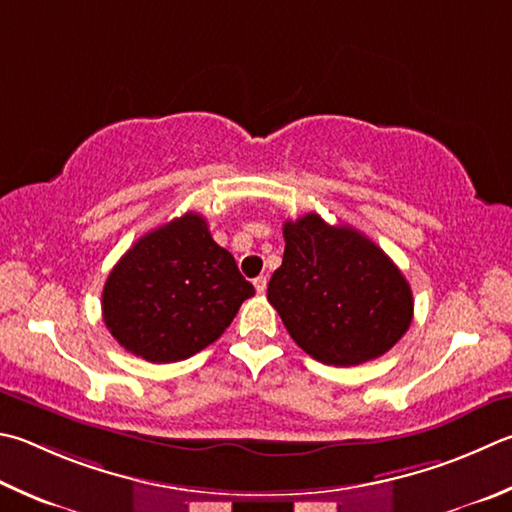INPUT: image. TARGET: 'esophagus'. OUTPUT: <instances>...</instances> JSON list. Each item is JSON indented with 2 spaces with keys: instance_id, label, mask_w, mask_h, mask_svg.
<instances>
[{
  "instance_id": "obj_1",
  "label": "esophagus",
  "mask_w": 512,
  "mask_h": 512,
  "mask_svg": "<svg viewBox=\"0 0 512 512\" xmlns=\"http://www.w3.org/2000/svg\"><path fill=\"white\" fill-rule=\"evenodd\" d=\"M253 284H255V291H257V293H264V291H266V286H268L266 275H259V277H255Z\"/></svg>"
}]
</instances>
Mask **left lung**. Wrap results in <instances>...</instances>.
Instances as JSON below:
<instances>
[{
    "instance_id": "obj_1",
    "label": "left lung",
    "mask_w": 512,
    "mask_h": 512,
    "mask_svg": "<svg viewBox=\"0 0 512 512\" xmlns=\"http://www.w3.org/2000/svg\"><path fill=\"white\" fill-rule=\"evenodd\" d=\"M284 259L268 282L286 331L311 358L353 367L383 356L410 329L412 288L383 248L309 212L284 224Z\"/></svg>"
}]
</instances>
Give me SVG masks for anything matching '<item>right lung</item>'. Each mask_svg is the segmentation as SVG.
<instances>
[{"instance_id": "1", "label": "right lung", "mask_w": 512, "mask_h": 512, "mask_svg": "<svg viewBox=\"0 0 512 512\" xmlns=\"http://www.w3.org/2000/svg\"><path fill=\"white\" fill-rule=\"evenodd\" d=\"M255 288L241 277L208 221L185 212L147 232L118 259L102 288L111 336L147 362H176L212 345Z\"/></svg>"}]
</instances>
